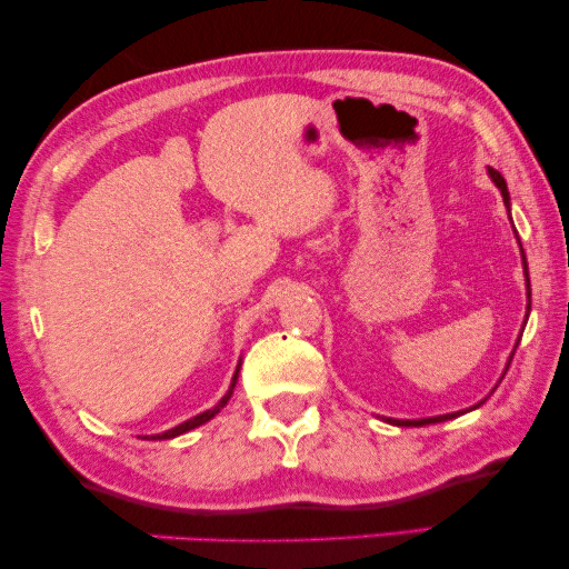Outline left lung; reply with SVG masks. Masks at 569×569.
Segmentation results:
<instances>
[{
  "instance_id": "obj_1",
  "label": "left lung",
  "mask_w": 569,
  "mask_h": 569,
  "mask_svg": "<svg viewBox=\"0 0 569 569\" xmlns=\"http://www.w3.org/2000/svg\"><path fill=\"white\" fill-rule=\"evenodd\" d=\"M488 174H491V180H493V186L501 190V196H503V206H506V211H511V198H509V188H506V180H503V174L498 172V170H493V168H488ZM511 218V216H509ZM519 239V236H517ZM519 247H521V241H519ZM521 264H523V277H527V318H529V310H531V287H529V267H527V257H523V249H521ZM523 326H527V320H523ZM521 340V338H519ZM519 346V343H517ZM517 346H513V351H511V356H509V361H506V369H509V363H511V358H513V353H517ZM506 373V371H503ZM486 401V399H483ZM483 401H478L476 407H470V409H478L480 405H483ZM460 415H466V409H462V412H450V415H437V417H425V419H391V417H383L387 419L389 425H397V427H425V425H437V422H448V419H456V417H460Z\"/></svg>"
}]
</instances>
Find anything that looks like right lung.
Here are the masks:
<instances>
[{"instance_id":"add662e5","label":"right lung","mask_w":569,"mask_h":569,"mask_svg":"<svg viewBox=\"0 0 569 569\" xmlns=\"http://www.w3.org/2000/svg\"><path fill=\"white\" fill-rule=\"evenodd\" d=\"M239 371H241V358H239V366H236V371H233V379H231V387H229V391H226V395L221 397V401H218L216 407L206 409V412H200V415H196V417L186 419V422H180L178 427H172V430H164V432H160V435H152V437H147V440H172V437H178V435H182V432H190V430H196V427L206 425L208 419H213L218 412H221V409H223L226 405H229V399H231V395H233V387H236V381H239Z\"/></svg>"}]
</instances>
